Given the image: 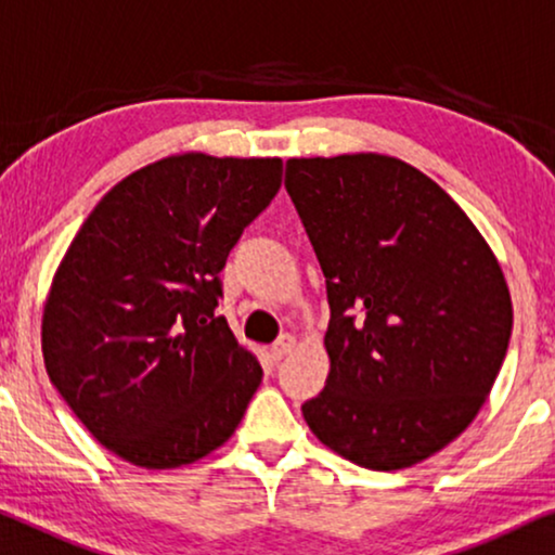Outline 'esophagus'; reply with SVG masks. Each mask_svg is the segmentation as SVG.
Segmentation results:
<instances>
[{
    "label": "esophagus",
    "mask_w": 555,
    "mask_h": 555,
    "mask_svg": "<svg viewBox=\"0 0 555 555\" xmlns=\"http://www.w3.org/2000/svg\"><path fill=\"white\" fill-rule=\"evenodd\" d=\"M294 345H297V337L294 335H282L276 339V343L271 345V358L273 360H282L284 354H289L294 350Z\"/></svg>",
    "instance_id": "obj_1"
}]
</instances>
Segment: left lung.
I'll return each instance as SVG.
<instances>
[{
    "instance_id": "left-lung-1",
    "label": "left lung",
    "mask_w": 555,
    "mask_h": 555,
    "mask_svg": "<svg viewBox=\"0 0 555 555\" xmlns=\"http://www.w3.org/2000/svg\"><path fill=\"white\" fill-rule=\"evenodd\" d=\"M286 192L327 282V386L312 434L365 469L444 449L490 396L513 332L482 233L431 177L386 154L286 162Z\"/></svg>"
}]
</instances>
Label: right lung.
Masks as SVG:
<instances>
[{
  "label": "right lung",
  "instance_id": "add662e5",
  "mask_svg": "<svg viewBox=\"0 0 555 555\" xmlns=\"http://www.w3.org/2000/svg\"><path fill=\"white\" fill-rule=\"evenodd\" d=\"M282 188L279 157L188 152L114 184L65 250L42 358L73 413L144 469L223 447L263 378L225 317L220 271Z\"/></svg>",
  "mask_w": 555,
  "mask_h": 555
}]
</instances>
